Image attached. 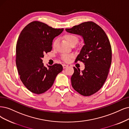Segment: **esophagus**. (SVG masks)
<instances>
[{"mask_svg": "<svg viewBox=\"0 0 129 129\" xmlns=\"http://www.w3.org/2000/svg\"><path fill=\"white\" fill-rule=\"evenodd\" d=\"M68 65H65V64L63 65V69H66V68H68Z\"/></svg>", "mask_w": 129, "mask_h": 129, "instance_id": "1", "label": "esophagus"}]
</instances>
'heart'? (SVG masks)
I'll list each match as a JSON object with an SVG mask.
<instances>
[{
    "mask_svg": "<svg viewBox=\"0 0 129 129\" xmlns=\"http://www.w3.org/2000/svg\"><path fill=\"white\" fill-rule=\"evenodd\" d=\"M65 39L67 40V41L71 46L75 45L77 44L79 41V38L77 36H76L73 34H71V33H67L64 36ZM58 40L57 39H55L53 42H52V47L55 48L56 46ZM73 55L72 54H63L62 55L61 58V59L64 60L65 62H69L71 59L73 58Z\"/></svg>",
    "mask_w": 129,
    "mask_h": 129,
    "instance_id": "heart-1",
    "label": "heart"
}]
</instances>
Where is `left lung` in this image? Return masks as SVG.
I'll return each mask as SVG.
<instances>
[{
	"mask_svg": "<svg viewBox=\"0 0 129 129\" xmlns=\"http://www.w3.org/2000/svg\"><path fill=\"white\" fill-rule=\"evenodd\" d=\"M65 30L82 36L84 44L75 62L82 61L85 69L81 72L79 69L73 68L72 85L81 95L91 96L100 90L107 78L112 62L110 42L102 28L93 22H84Z\"/></svg>",
	"mask_w": 129,
	"mask_h": 129,
	"instance_id": "8db88e82",
	"label": "left lung"
}]
</instances>
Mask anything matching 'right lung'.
Wrapping results in <instances>:
<instances>
[{"label": "right lung", "mask_w": 129, "mask_h": 129, "mask_svg": "<svg viewBox=\"0 0 129 129\" xmlns=\"http://www.w3.org/2000/svg\"><path fill=\"white\" fill-rule=\"evenodd\" d=\"M63 30L33 21L24 28L19 36L16 47V66L22 83L31 92L41 94L47 91L63 70L59 64L47 68L42 58L51 50L52 40Z\"/></svg>", "instance_id": "right-lung-1"}]
</instances>
